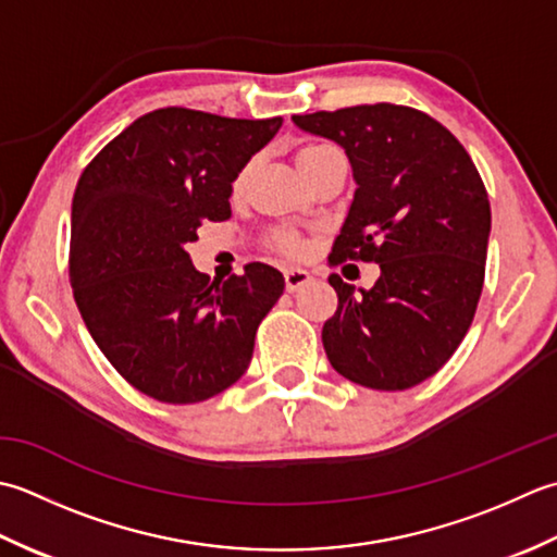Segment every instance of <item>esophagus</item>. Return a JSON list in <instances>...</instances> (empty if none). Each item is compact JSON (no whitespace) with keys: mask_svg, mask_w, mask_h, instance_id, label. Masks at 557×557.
I'll return each mask as SVG.
<instances>
[{"mask_svg":"<svg viewBox=\"0 0 557 557\" xmlns=\"http://www.w3.org/2000/svg\"><path fill=\"white\" fill-rule=\"evenodd\" d=\"M283 278H286V290L288 293L300 290V288H305L312 281L310 271H305V269H286V274H283Z\"/></svg>","mask_w":557,"mask_h":557,"instance_id":"obj_1","label":"esophagus"}]
</instances>
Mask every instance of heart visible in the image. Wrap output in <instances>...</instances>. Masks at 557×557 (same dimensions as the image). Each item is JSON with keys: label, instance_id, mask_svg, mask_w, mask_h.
<instances>
[{"label": "heart", "instance_id": "heart-1", "mask_svg": "<svg viewBox=\"0 0 557 557\" xmlns=\"http://www.w3.org/2000/svg\"><path fill=\"white\" fill-rule=\"evenodd\" d=\"M338 151L334 149V146L329 144H320V141H310V144H302L298 151H295V163H298L300 173L305 177L312 175V170L320 165L322 161H326L329 156H336ZM247 175H249V168H240L237 170V175L233 177L231 183V195L233 197H240L243 189L247 185ZM269 247L274 249V252L278 255H286V257H300L305 252V243L302 237L298 233L293 231H276L269 235Z\"/></svg>", "mask_w": 557, "mask_h": 557}]
</instances>
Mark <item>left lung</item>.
<instances>
[{
    "label": "left lung",
    "instance_id": "8db88e82",
    "mask_svg": "<svg viewBox=\"0 0 557 557\" xmlns=\"http://www.w3.org/2000/svg\"><path fill=\"white\" fill-rule=\"evenodd\" d=\"M344 146L358 189L329 264H380L370 290L329 276L338 308L322 326L338 374L380 392L411 389L467 336L483 290L491 201L447 127L406 106L374 103L293 115Z\"/></svg>",
    "mask_w": 557,
    "mask_h": 557
}]
</instances>
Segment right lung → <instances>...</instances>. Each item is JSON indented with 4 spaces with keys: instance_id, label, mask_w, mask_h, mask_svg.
I'll return each mask as SVG.
<instances>
[{
    "instance_id": "1",
    "label": "right lung",
    "mask_w": 557,
    "mask_h": 557,
    "mask_svg": "<svg viewBox=\"0 0 557 557\" xmlns=\"http://www.w3.org/2000/svg\"><path fill=\"white\" fill-rule=\"evenodd\" d=\"M161 108L90 161L72 201L70 281L90 336L134 389L199 404L243 377L259 322L281 298L274 267L211 283L187 245L231 219V183L281 127Z\"/></svg>"
}]
</instances>
